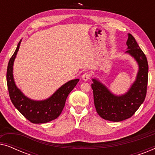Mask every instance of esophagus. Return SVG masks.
<instances>
[{
    "instance_id": "1",
    "label": "esophagus",
    "mask_w": 155,
    "mask_h": 155,
    "mask_svg": "<svg viewBox=\"0 0 155 155\" xmlns=\"http://www.w3.org/2000/svg\"><path fill=\"white\" fill-rule=\"evenodd\" d=\"M90 73H89V72H86V73H84L83 75L82 76V79L84 80H88L90 78Z\"/></svg>"
}]
</instances>
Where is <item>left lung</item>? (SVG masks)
Returning a JSON list of instances; mask_svg holds the SVG:
<instances>
[{"instance_id": "8db88e82", "label": "left lung", "mask_w": 155, "mask_h": 155, "mask_svg": "<svg viewBox=\"0 0 155 155\" xmlns=\"http://www.w3.org/2000/svg\"><path fill=\"white\" fill-rule=\"evenodd\" d=\"M126 44L128 46L126 53L130 54L139 65L136 80L128 92L121 96H116L100 82L92 79L94 82L92 84V88L97 114L104 119L111 121L118 122L130 118L143 103L147 94V58L130 34H128Z\"/></svg>"}]
</instances>
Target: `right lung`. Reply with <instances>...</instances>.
Here are the masks:
<instances>
[{
    "mask_svg": "<svg viewBox=\"0 0 155 155\" xmlns=\"http://www.w3.org/2000/svg\"><path fill=\"white\" fill-rule=\"evenodd\" d=\"M20 42L21 41L18 43L8 65L6 79L10 100L15 107L29 121L33 124H45L60 116L68 96L79 82V79L68 82L46 100L34 101L27 98L16 87L12 75L13 62L20 48Z\"/></svg>",
    "mask_w": 155,
    "mask_h": 155,
    "instance_id": "add662e5",
    "label": "right lung"
}]
</instances>
